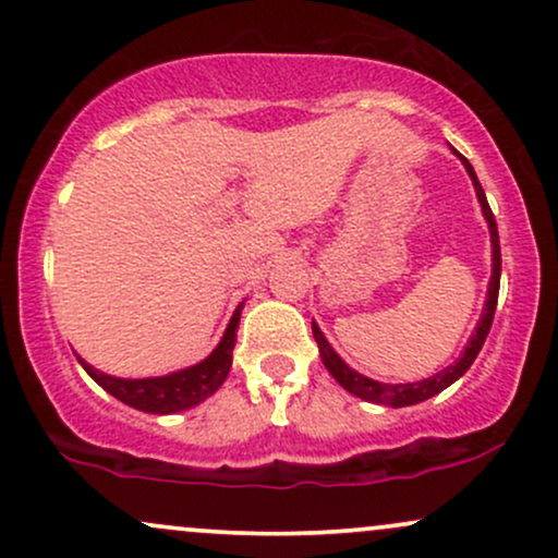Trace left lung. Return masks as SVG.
<instances>
[{
  "instance_id": "8db88e82",
  "label": "left lung",
  "mask_w": 558,
  "mask_h": 558,
  "mask_svg": "<svg viewBox=\"0 0 558 558\" xmlns=\"http://www.w3.org/2000/svg\"><path fill=\"white\" fill-rule=\"evenodd\" d=\"M462 157V155H459ZM466 172H470L472 183H475V191H477V198H480V207H483V215L485 220H488V228H490V241H493V275H490V286H488V301H485V310H483V317H480L475 332H472L470 343H466L464 354L459 356L457 362L451 364V367H446L444 373L427 377V380H420V383H403V386H386V383H377V380H369V377H364L360 373H354V369L345 364L341 356L336 354V351L330 349V343L325 341V336L319 332V328L315 323H312V332H315V341L319 345V356H323V364L328 367V373L336 377L341 386L349 390V393L360 396L364 401H373V403H386V407H412V403H420L425 399H430V396L440 393V390L451 386L453 380H459L466 369L472 367V362L477 360L480 349H483L485 338H488V330L493 325V315H496V304H498V286H501V246H498V228H496V217L490 213V204L488 198H485V191L483 185H480L475 170H472V165L466 162L462 157Z\"/></svg>"
}]
</instances>
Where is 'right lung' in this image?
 Listing matches in <instances>:
<instances>
[{
  "mask_svg": "<svg viewBox=\"0 0 558 558\" xmlns=\"http://www.w3.org/2000/svg\"><path fill=\"white\" fill-rule=\"evenodd\" d=\"M241 319V306L235 310L233 319H230L226 336L213 354L204 362L194 364V367L181 369V373H172L165 377H146V380H123V377H112L94 369L92 364H83L88 375L99 383L107 393H112L114 399H120L128 407L141 409V412L149 414H172L183 412V409L196 407L198 401H204L207 396H213L217 388L222 386L230 373V362H233V345H235V328H239Z\"/></svg>",
  "mask_w": 558,
  "mask_h": 558,
  "instance_id": "add662e5",
  "label": "right lung"
}]
</instances>
